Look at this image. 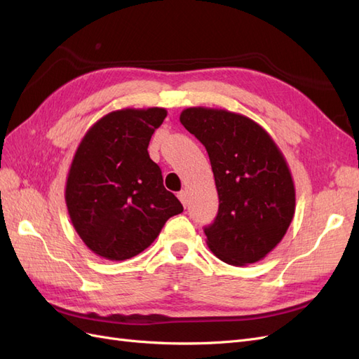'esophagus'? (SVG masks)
<instances>
[{
	"label": "esophagus",
	"instance_id": "obj_1",
	"mask_svg": "<svg viewBox=\"0 0 359 359\" xmlns=\"http://www.w3.org/2000/svg\"><path fill=\"white\" fill-rule=\"evenodd\" d=\"M177 197H179V200L182 201L183 206L187 208V204H188V196H187V192H185V191H180V192L177 194Z\"/></svg>",
	"mask_w": 359,
	"mask_h": 359
}]
</instances>
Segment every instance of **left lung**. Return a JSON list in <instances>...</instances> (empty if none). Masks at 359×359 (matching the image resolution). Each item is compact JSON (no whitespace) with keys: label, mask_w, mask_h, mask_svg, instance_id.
I'll return each mask as SVG.
<instances>
[{"label":"left lung","mask_w":359,"mask_h":359,"mask_svg":"<svg viewBox=\"0 0 359 359\" xmlns=\"http://www.w3.org/2000/svg\"><path fill=\"white\" fill-rule=\"evenodd\" d=\"M180 123L206 147L219 208L208 247L233 266L264 259L294 215V183L281 150L259 123L227 109L192 107Z\"/></svg>","instance_id":"obj_1"}]
</instances>
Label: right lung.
Segmentation results:
<instances>
[{"label": "right lung", "mask_w": 359, "mask_h": 359, "mask_svg": "<svg viewBox=\"0 0 359 359\" xmlns=\"http://www.w3.org/2000/svg\"><path fill=\"white\" fill-rule=\"evenodd\" d=\"M165 108L108 112L81 140L66 182V206L87 248L121 262L144 251L183 206L163 188L149 142Z\"/></svg>", "instance_id": "1"}]
</instances>
